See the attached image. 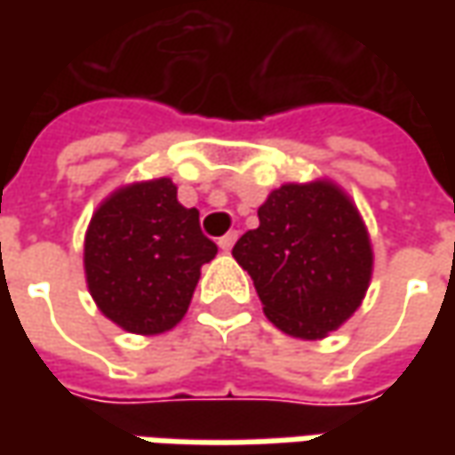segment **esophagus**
Listing matches in <instances>:
<instances>
[{"label": "esophagus", "mask_w": 455, "mask_h": 455, "mask_svg": "<svg viewBox=\"0 0 455 455\" xmlns=\"http://www.w3.org/2000/svg\"><path fill=\"white\" fill-rule=\"evenodd\" d=\"M235 240H237V233H228V235H222L218 240V245H220V251H233V245H235Z\"/></svg>", "instance_id": "1"}]
</instances>
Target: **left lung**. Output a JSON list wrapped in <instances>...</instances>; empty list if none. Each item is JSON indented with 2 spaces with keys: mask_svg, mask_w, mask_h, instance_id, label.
I'll list each match as a JSON object with an SVG mask.
<instances>
[{
  "mask_svg": "<svg viewBox=\"0 0 455 455\" xmlns=\"http://www.w3.org/2000/svg\"><path fill=\"white\" fill-rule=\"evenodd\" d=\"M260 225L233 248L263 314L296 339H323L372 281V243L357 204L331 180L286 182L258 207Z\"/></svg>",
  "mask_w": 455,
  "mask_h": 455,
  "instance_id": "8db88e82",
  "label": "left lung"
}]
</instances>
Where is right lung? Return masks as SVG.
<instances>
[{"label": "right lung", "instance_id": "right-lung-1", "mask_svg": "<svg viewBox=\"0 0 455 455\" xmlns=\"http://www.w3.org/2000/svg\"><path fill=\"white\" fill-rule=\"evenodd\" d=\"M218 255L197 207L169 177L118 187L85 230L83 268L98 311L124 331L154 337L182 322L200 271Z\"/></svg>", "mask_w": 455, "mask_h": 455}]
</instances>
